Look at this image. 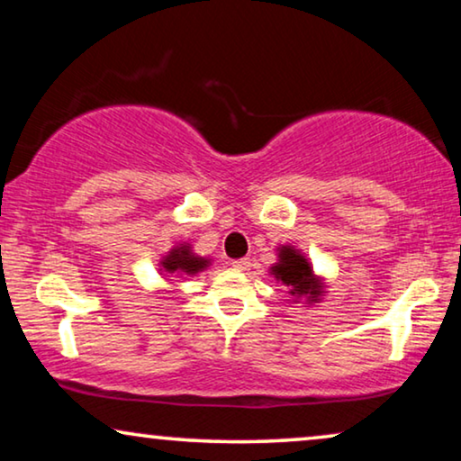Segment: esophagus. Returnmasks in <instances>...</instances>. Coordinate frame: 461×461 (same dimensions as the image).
Returning <instances> with one entry per match:
<instances>
[{
	"label": "esophagus",
	"instance_id": "1",
	"mask_svg": "<svg viewBox=\"0 0 461 461\" xmlns=\"http://www.w3.org/2000/svg\"><path fill=\"white\" fill-rule=\"evenodd\" d=\"M249 267H251L249 258H241V260L232 262V268H235V270H249Z\"/></svg>",
	"mask_w": 461,
	"mask_h": 461
}]
</instances>
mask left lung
<instances>
[{"label": "left lung", "mask_w": 461, "mask_h": 461, "mask_svg": "<svg viewBox=\"0 0 461 461\" xmlns=\"http://www.w3.org/2000/svg\"><path fill=\"white\" fill-rule=\"evenodd\" d=\"M279 251V262L270 267V275H275L276 281L289 287V294L295 300L304 298L308 304L319 302L323 295V283L317 275L312 273V267L308 264L306 256L300 254V249L292 248V245H283Z\"/></svg>", "instance_id": "left-lung-1"}]
</instances>
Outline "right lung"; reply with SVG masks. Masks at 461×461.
<instances>
[{
  "mask_svg": "<svg viewBox=\"0 0 461 461\" xmlns=\"http://www.w3.org/2000/svg\"><path fill=\"white\" fill-rule=\"evenodd\" d=\"M207 267H210V260H207V258L194 256L188 243L176 245V248L161 260V270L169 275H197Z\"/></svg>",
  "mask_w": 461,
  "mask_h": 461,
  "instance_id": "add662e5",
  "label": "right lung"
}]
</instances>
